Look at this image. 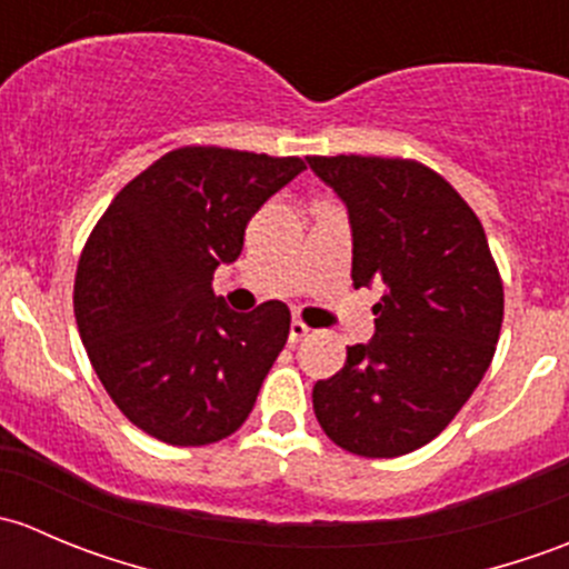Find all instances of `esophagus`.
Instances as JSON below:
<instances>
[{
  "instance_id": "1",
  "label": "esophagus",
  "mask_w": 569,
  "mask_h": 569,
  "mask_svg": "<svg viewBox=\"0 0 569 569\" xmlns=\"http://www.w3.org/2000/svg\"><path fill=\"white\" fill-rule=\"evenodd\" d=\"M308 332H311V327H308L306 321H302V319H295V321H291V330H289V338H291V343L302 341V338H306Z\"/></svg>"
}]
</instances>
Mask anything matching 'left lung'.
I'll list each match as a JSON object with an SVG mask.
<instances>
[{
    "label": "left lung",
    "instance_id": "obj_1",
    "mask_svg": "<svg viewBox=\"0 0 569 569\" xmlns=\"http://www.w3.org/2000/svg\"><path fill=\"white\" fill-rule=\"evenodd\" d=\"M308 164L347 206L355 289L386 286L375 336L313 386V412L352 455H410L449 427L490 369L501 274L479 217L427 164L355 153Z\"/></svg>",
    "mask_w": 569,
    "mask_h": 569
}]
</instances>
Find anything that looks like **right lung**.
<instances>
[{"mask_svg":"<svg viewBox=\"0 0 569 569\" xmlns=\"http://www.w3.org/2000/svg\"><path fill=\"white\" fill-rule=\"evenodd\" d=\"M302 170L297 157L176 148L131 178L90 233L73 283L79 336L118 410L151 438L209 446L250 416L291 313L280 300L231 311L211 278Z\"/></svg>","mask_w":569,"mask_h":569,"instance_id":"1","label":"right lung"}]
</instances>
